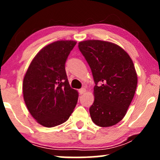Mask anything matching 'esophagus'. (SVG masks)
<instances>
[{
	"mask_svg": "<svg viewBox=\"0 0 160 160\" xmlns=\"http://www.w3.org/2000/svg\"><path fill=\"white\" fill-rule=\"evenodd\" d=\"M85 92H86V89H85L84 88H82L78 90V92H79L80 95H82V94L85 93Z\"/></svg>",
	"mask_w": 160,
	"mask_h": 160,
	"instance_id": "34e87169",
	"label": "esophagus"
}]
</instances>
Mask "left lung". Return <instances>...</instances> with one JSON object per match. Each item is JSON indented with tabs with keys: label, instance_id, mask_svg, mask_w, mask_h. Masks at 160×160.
Here are the masks:
<instances>
[{
	"label": "left lung",
	"instance_id": "1",
	"mask_svg": "<svg viewBox=\"0 0 160 160\" xmlns=\"http://www.w3.org/2000/svg\"><path fill=\"white\" fill-rule=\"evenodd\" d=\"M92 73L95 100L89 108L96 125H115L125 116L136 90L138 78L129 54L115 43L99 40L78 43Z\"/></svg>",
	"mask_w": 160,
	"mask_h": 160
}]
</instances>
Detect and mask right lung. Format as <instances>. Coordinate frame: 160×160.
<instances>
[{
	"label": "right lung",
	"mask_w": 160,
	"mask_h": 160,
	"mask_svg": "<svg viewBox=\"0 0 160 160\" xmlns=\"http://www.w3.org/2000/svg\"><path fill=\"white\" fill-rule=\"evenodd\" d=\"M76 44L58 41L43 47L32 60L23 80V96L32 117L52 128L66 122L78 101V92L70 87L65 62Z\"/></svg>",
	"instance_id": "add662e5"
}]
</instances>
